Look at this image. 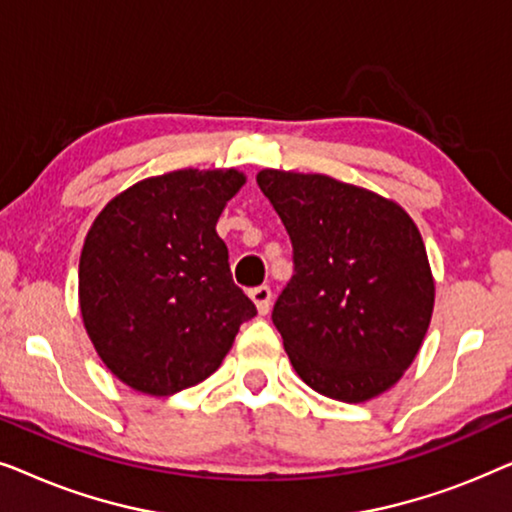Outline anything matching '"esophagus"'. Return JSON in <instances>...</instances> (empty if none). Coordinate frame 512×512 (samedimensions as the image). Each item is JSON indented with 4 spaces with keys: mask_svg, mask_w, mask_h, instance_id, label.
Listing matches in <instances>:
<instances>
[{
    "mask_svg": "<svg viewBox=\"0 0 512 512\" xmlns=\"http://www.w3.org/2000/svg\"><path fill=\"white\" fill-rule=\"evenodd\" d=\"M251 300L256 303V310L258 314H268L270 312V303H272V289L268 284H261V286H254V289L249 291Z\"/></svg>",
    "mask_w": 512,
    "mask_h": 512,
    "instance_id": "obj_1",
    "label": "esophagus"
}]
</instances>
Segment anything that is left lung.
Segmentation results:
<instances>
[{
	"instance_id": "8db88e82",
	"label": "left lung",
	"mask_w": 512,
	"mask_h": 512,
	"mask_svg": "<svg viewBox=\"0 0 512 512\" xmlns=\"http://www.w3.org/2000/svg\"><path fill=\"white\" fill-rule=\"evenodd\" d=\"M293 247L272 324L300 380L342 403L380 396L419 352L433 312L422 235L405 209L326 174L263 170Z\"/></svg>"
}]
</instances>
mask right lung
Returning a JSON list of instances; mask_svg holds the SVG:
<instances>
[{
  "label": "right lung",
  "mask_w": 512,
  "mask_h": 512,
  "mask_svg": "<svg viewBox=\"0 0 512 512\" xmlns=\"http://www.w3.org/2000/svg\"><path fill=\"white\" fill-rule=\"evenodd\" d=\"M237 170H177L116 195L79 263L86 331L111 373L151 396L207 380L256 305L233 282L216 221Z\"/></svg>",
  "instance_id": "right-lung-1"
}]
</instances>
